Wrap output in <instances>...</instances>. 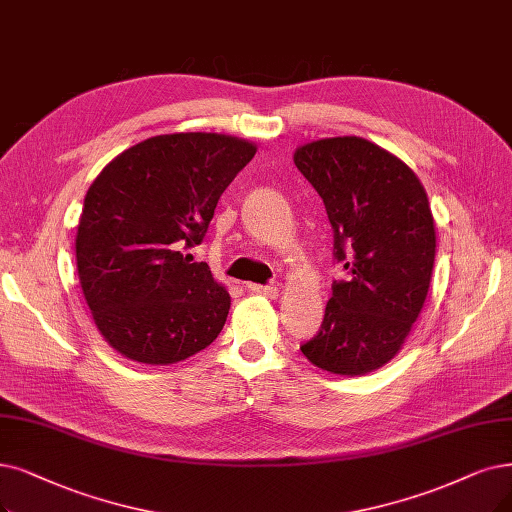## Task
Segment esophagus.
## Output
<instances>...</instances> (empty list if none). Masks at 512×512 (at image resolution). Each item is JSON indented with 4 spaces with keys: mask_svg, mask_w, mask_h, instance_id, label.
I'll return each instance as SVG.
<instances>
[{
    "mask_svg": "<svg viewBox=\"0 0 512 512\" xmlns=\"http://www.w3.org/2000/svg\"><path fill=\"white\" fill-rule=\"evenodd\" d=\"M248 290L258 294V296H267V298H275L279 294V290L275 285H258V283H248Z\"/></svg>",
    "mask_w": 512,
    "mask_h": 512,
    "instance_id": "esophagus-1",
    "label": "esophagus"
}]
</instances>
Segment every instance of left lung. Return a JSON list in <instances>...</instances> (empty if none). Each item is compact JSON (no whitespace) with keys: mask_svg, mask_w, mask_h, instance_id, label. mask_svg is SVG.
Instances as JSON below:
<instances>
[{"mask_svg":"<svg viewBox=\"0 0 512 512\" xmlns=\"http://www.w3.org/2000/svg\"><path fill=\"white\" fill-rule=\"evenodd\" d=\"M334 229L332 283L321 330L300 346L321 370L363 376L386 365L418 319L435 264V220L410 166L359 136L306 142L294 153Z\"/></svg>","mask_w":512,"mask_h":512,"instance_id":"1","label":"left lung"}]
</instances>
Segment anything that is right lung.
Returning a JSON list of instances; mask_svg holds the SVG:
<instances>
[{"label":"right lung","mask_w":512,"mask_h":512,"mask_svg":"<svg viewBox=\"0 0 512 512\" xmlns=\"http://www.w3.org/2000/svg\"><path fill=\"white\" fill-rule=\"evenodd\" d=\"M254 155V142L227 134H161L96 176L77 224V275L119 355L170 365L216 340L231 296L185 252L206 237L220 195Z\"/></svg>","instance_id":"add662e5"}]
</instances>
